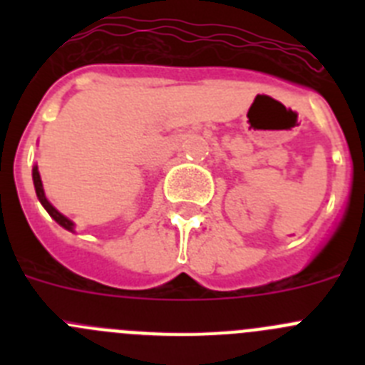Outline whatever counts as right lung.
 I'll return each mask as SVG.
<instances>
[{"instance_id": "obj_1", "label": "right lung", "mask_w": 365, "mask_h": 365, "mask_svg": "<svg viewBox=\"0 0 365 365\" xmlns=\"http://www.w3.org/2000/svg\"><path fill=\"white\" fill-rule=\"evenodd\" d=\"M32 182H34V190H36L38 201H40L41 206H43L45 210H47V214H49L51 217H53L54 221L60 225V227H63L66 230H69V232H74V222L71 221L69 217H66L63 214H60V212H58L56 208L51 205L49 199L45 197V190H43V185H41V177H40V172H38V164H34V166H32Z\"/></svg>"}]
</instances>
